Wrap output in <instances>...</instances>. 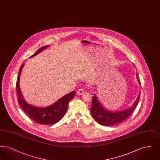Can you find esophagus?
Wrapping results in <instances>:
<instances>
[{"label":"esophagus","mask_w":160,"mask_h":160,"mask_svg":"<svg viewBox=\"0 0 160 160\" xmlns=\"http://www.w3.org/2000/svg\"><path fill=\"white\" fill-rule=\"evenodd\" d=\"M84 93V91L83 89H78V91L77 92V95H83Z\"/></svg>","instance_id":"esophagus-1"}]
</instances>
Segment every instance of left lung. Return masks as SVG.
Listing matches in <instances>:
<instances>
[{"instance_id": "obj_1", "label": "left lung", "mask_w": 160, "mask_h": 160, "mask_svg": "<svg viewBox=\"0 0 160 160\" xmlns=\"http://www.w3.org/2000/svg\"><path fill=\"white\" fill-rule=\"evenodd\" d=\"M136 77L138 84L140 86H141L137 73ZM139 99L140 93L132 106L129 108H126L121 111H111L104 107L99 102L96 94L94 93L92 99L91 113L93 119L100 125L104 126H113L125 121L132 113L137 107Z\"/></svg>"}]
</instances>
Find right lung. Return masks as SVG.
I'll return each mask as SVG.
<instances>
[{
	"mask_svg": "<svg viewBox=\"0 0 160 160\" xmlns=\"http://www.w3.org/2000/svg\"><path fill=\"white\" fill-rule=\"evenodd\" d=\"M48 47L50 46H46L41 47L30 58H32L40 53ZM24 65V63H23L20 68L16 83L18 102L20 106L32 120L37 123L42 125H52L59 122L65 114L68 106L69 102L73 99L76 92L74 91L71 92L70 93L63 96L53 104L45 107L34 106L28 103L24 99L19 86L20 75Z\"/></svg>",
	"mask_w": 160,
	"mask_h": 160,
	"instance_id": "add662e5",
	"label": "right lung"
}]
</instances>
